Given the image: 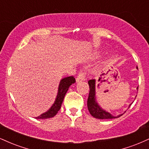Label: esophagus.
<instances>
[{"instance_id":"34e87169","label":"esophagus","mask_w":149,"mask_h":149,"mask_svg":"<svg viewBox=\"0 0 149 149\" xmlns=\"http://www.w3.org/2000/svg\"><path fill=\"white\" fill-rule=\"evenodd\" d=\"M85 80V73L83 71H80L79 74H78V77L76 78V82L77 83H79V82L83 81Z\"/></svg>"}]
</instances>
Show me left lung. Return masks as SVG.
<instances>
[{
	"label": "left lung",
	"mask_w": 149,
	"mask_h": 149,
	"mask_svg": "<svg viewBox=\"0 0 149 149\" xmlns=\"http://www.w3.org/2000/svg\"><path fill=\"white\" fill-rule=\"evenodd\" d=\"M136 69H138V68L136 67ZM88 84L90 86V92H89L88 99V109L89 112L93 117L98 119H112L119 118L123 114H120L118 116H113L110 113L102 109L97 102L96 97H95V80H90L88 81ZM136 89H138V88H136ZM130 105L131 104H130L129 107H130Z\"/></svg>",
	"instance_id": "obj_1"
}]
</instances>
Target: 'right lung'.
<instances>
[{
    "instance_id": "right-lung-1",
    "label": "right lung",
    "mask_w": 149,
    "mask_h": 149,
    "mask_svg": "<svg viewBox=\"0 0 149 149\" xmlns=\"http://www.w3.org/2000/svg\"><path fill=\"white\" fill-rule=\"evenodd\" d=\"M74 83H76V80H75L73 76L66 77V78L61 79L60 83H59L57 95L54 104H52V107H50V109H49L47 111L43 113H42L40 116H38L36 118L46 119L54 117V116L57 113V112L59 111V109H61V104H62L65 95H66V92H67L69 87Z\"/></svg>"
}]
</instances>
